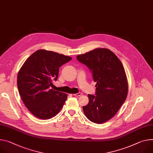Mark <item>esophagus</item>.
Masks as SVG:
<instances>
[{
    "label": "esophagus",
    "mask_w": 153,
    "mask_h": 153,
    "mask_svg": "<svg viewBox=\"0 0 153 153\" xmlns=\"http://www.w3.org/2000/svg\"><path fill=\"white\" fill-rule=\"evenodd\" d=\"M73 95H74V96H77V97H78V96H82V93H76V94H74Z\"/></svg>",
    "instance_id": "1"
}]
</instances>
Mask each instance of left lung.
Listing matches in <instances>:
<instances>
[{
    "label": "left lung",
    "instance_id": "1",
    "mask_svg": "<svg viewBox=\"0 0 153 153\" xmlns=\"http://www.w3.org/2000/svg\"><path fill=\"white\" fill-rule=\"evenodd\" d=\"M90 69L96 95L88 94L89 102L83 107L87 118L101 124L117 113L127 98L128 82L124 68L117 55L105 48H96L77 56Z\"/></svg>",
    "mask_w": 153,
    "mask_h": 153
}]
</instances>
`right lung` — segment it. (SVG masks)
<instances>
[{
	"label": "right lung",
	"instance_id": "add662e5",
	"mask_svg": "<svg viewBox=\"0 0 153 153\" xmlns=\"http://www.w3.org/2000/svg\"><path fill=\"white\" fill-rule=\"evenodd\" d=\"M71 57L53 51L39 49L27 59L19 69L17 78L21 98L36 117L48 120L56 115L68 95L50 89L59 76V67Z\"/></svg>",
	"mask_w": 153,
	"mask_h": 153
}]
</instances>
